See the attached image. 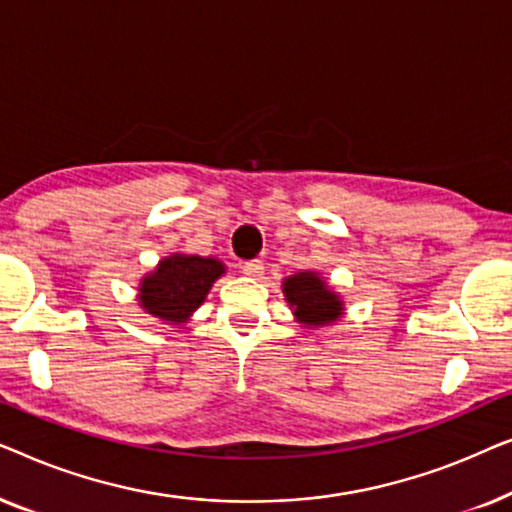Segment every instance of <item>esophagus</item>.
Segmentation results:
<instances>
[{
  "mask_svg": "<svg viewBox=\"0 0 512 512\" xmlns=\"http://www.w3.org/2000/svg\"><path fill=\"white\" fill-rule=\"evenodd\" d=\"M242 272L247 277H251V279H258L263 275V263L258 261V258H254V261H247V263H242Z\"/></svg>",
  "mask_w": 512,
  "mask_h": 512,
  "instance_id": "obj_1",
  "label": "esophagus"
}]
</instances>
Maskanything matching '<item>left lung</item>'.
<instances>
[{
  "label": "left lung",
  "instance_id": "left-lung-1",
  "mask_svg": "<svg viewBox=\"0 0 512 512\" xmlns=\"http://www.w3.org/2000/svg\"><path fill=\"white\" fill-rule=\"evenodd\" d=\"M284 300L291 305L293 317L307 328L331 326L342 317V300L317 272H298L284 279Z\"/></svg>",
  "mask_w": 512,
  "mask_h": 512
}]
</instances>
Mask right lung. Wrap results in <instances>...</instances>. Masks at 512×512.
I'll list each match as a JSON object with an SVG mask.
<instances>
[{"instance_id": "right-lung-1", "label": "right lung", "mask_w": 512, "mask_h": 512, "mask_svg": "<svg viewBox=\"0 0 512 512\" xmlns=\"http://www.w3.org/2000/svg\"><path fill=\"white\" fill-rule=\"evenodd\" d=\"M226 272L219 258L172 254L139 282V305L167 324H186L205 303L209 289Z\"/></svg>"}]
</instances>
